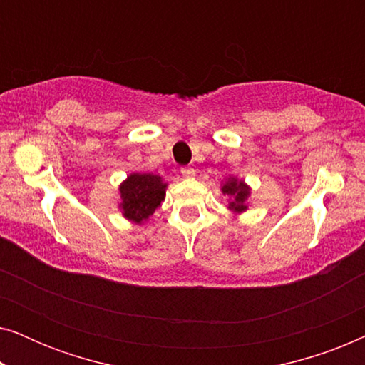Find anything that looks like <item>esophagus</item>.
Masks as SVG:
<instances>
[{
  "instance_id": "esophagus-1",
  "label": "esophagus",
  "mask_w": 365,
  "mask_h": 365,
  "mask_svg": "<svg viewBox=\"0 0 365 365\" xmlns=\"http://www.w3.org/2000/svg\"><path fill=\"white\" fill-rule=\"evenodd\" d=\"M181 174L184 178H192L194 174H196V171H194L192 168H189V166H184V168H181Z\"/></svg>"
}]
</instances>
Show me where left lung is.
I'll list each match as a JSON object with an SVG mask.
<instances>
[{"label":"left lung","instance_id":"left-lung-1","mask_svg":"<svg viewBox=\"0 0 365 365\" xmlns=\"http://www.w3.org/2000/svg\"><path fill=\"white\" fill-rule=\"evenodd\" d=\"M222 192L229 194V196H234V202H231V209L236 212H241L246 209V201L249 196V187L242 181H236V179H229V181L222 186Z\"/></svg>","mask_w":365,"mask_h":365}]
</instances>
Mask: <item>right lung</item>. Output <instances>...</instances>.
Masks as SVG:
<instances>
[{
    "label": "right lung",
    "mask_w": 365,
    "mask_h": 365,
    "mask_svg": "<svg viewBox=\"0 0 365 365\" xmlns=\"http://www.w3.org/2000/svg\"><path fill=\"white\" fill-rule=\"evenodd\" d=\"M166 184L154 174L134 173L121 184L119 191L123 197V211L128 219L143 222L161 206Z\"/></svg>",
    "instance_id": "obj_1"
}]
</instances>
